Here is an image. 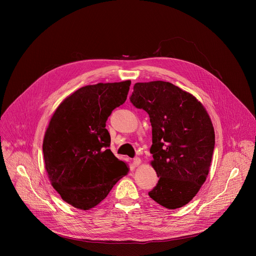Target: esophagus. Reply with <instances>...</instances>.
Instances as JSON below:
<instances>
[{"mask_svg":"<svg viewBox=\"0 0 256 256\" xmlns=\"http://www.w3.org/2000/svg\"><path fill=\"white\" fill-rule=\"evenodd\" d=\"M132 164H134V167H138V166L140 164V159L138 158V157H136V158L134 159V161H132Z\"/></svg>","mask_w":256,"mask_h":256,"instance_id":"1","label":"esophagus"}]
</instances>
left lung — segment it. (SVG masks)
I'll return each instance as SVG.
<instances>
[{
    "label": "left lung",
    "instance_id": "1",
    "mask_svg": "<svg viewBox=\"0 0 256 256\" xmlns=\"http://www.w3.org/2000/svg\"><path fill=\"white\" fill-rule=\"evenodd\" d=\"M152 126V166L159 177L149 196L175 210L188 204L208 174L214 132L202 104L192 94L163 81L136 83L130 97Z\"/></svg>",
    "mask_w": 256,
    "mask_h": 256
}]
</instances>
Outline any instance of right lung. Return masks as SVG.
Segmentation results:
<instances>
[{"instance_id":"1","label":"right lung","mask_w":256,"mask_h":256,"mask_svg":"<svg viewBox=\"0 0 256 256\" xmlns=\"http://www.w3.org/2000/svg\"><path fill=\"white\" fill-rule=\"evenodd\" d=\"M130 86L128 80L82 87L60 104L50 122L42 144L46 169L54 188L72 206L94 208L128 172L109 150L105 126Z\"/></svg>"}]
</instances>
